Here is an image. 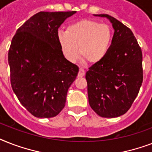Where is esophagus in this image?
Here are the masks:
<instances>
[{
	"instance_id": "1",
	"label": "esophagus",
	"mask_w": 152,
	"mask_h": 152,
	"mask_svg": "<svg viewBox=\"0 0 152 152\" xmlns=\"http://www.w3.org/2000/svg\"><path fill=\"white\" fill-rule=\"evenodd\" d=\"M84 75H85V71H84L82 68H80V70H79L78 73V77H83Z\"/></svg>"
}]
</instances>
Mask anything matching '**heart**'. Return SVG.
<instances>
[{"instance_id":"obj_1","label":"heart","mask_w":152,"mask_h":152,"mask_svg":"<svg viewBox=\"0 0 152 152\" xmlns=\"http://www.w3.org/2000/svg\"><path fill=\"white\" fill-rule=\"evenodd\" d=\"M112 38L113 31L109 25L91 20L73 23L67 27L66 31L57 34L60 48L68 61H76L80 53L81 58L90 64L103 59Z\"/></svg>"}]
</instances>
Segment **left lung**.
I'll use <instances>...</instances> for the list:
<instances>
[{"label": "left lung", "mask_w": 152, "mask_h": 152, "mask_svg": "<svg viewBox=\"0 0 152 152\" xmlns=\"http://www.w3.org/2000/svg\"><path fill=\"white\" fill-rule=\"evenodd\" d=\"M114 29L111 45L101 61L86 72L88 101L102 118H117L132 106L143 82L142 51L132 31L107 14Z\"/></svg>", "instance_id": "obj_1"}]
</instances>
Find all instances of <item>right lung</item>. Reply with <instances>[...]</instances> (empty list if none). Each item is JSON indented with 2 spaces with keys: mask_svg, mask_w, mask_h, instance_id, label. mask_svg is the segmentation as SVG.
<instances>
[{
  "mask_svg": "<svg viewBox=\"0 0 152 152\" xmlns=\"http://www.w3.org/2000/svg\"><path fill=\"white\" fill-rule=\"evenodd\" d=\"M76 12H40L27 20L12 38L8 51L11 85L20 103L36 118L57 116L78 74L64 58L58 28Z\"/></svg>",
  "mask_w": 152,
  "mask_h": 152,
  "instance_id": "obj_1",
  "label": "right lung"
}]
</instances>
